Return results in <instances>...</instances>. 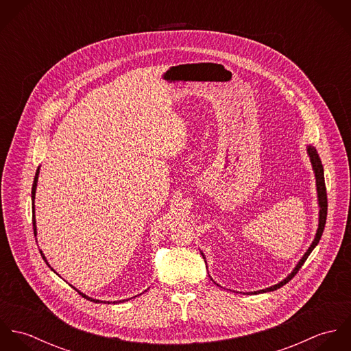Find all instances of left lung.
<instances>
[{
    "label": "left lung",
    "mask_w": 351,
    "mask_h": 351,
    "mask_svg": "<svg viewBox=\"0 0 351 351\" xmlns=\"http://www.w3.org/2000/svg\"><path fill=\"white\" fill-rule=\"evenodd\" d=\"M308 154H309V158H311V162H312V167L315 170V176H316V186H317V196H319V205H320V213H319V228H317V232H316V237H315V241L312 242L311 247L308 249V251L304 254V256L301 258L299 265L295 267V270L284 280L281 281L280 284L274 285V287H270V288H266V289H262V291H258V292H254L255 295L256 293H265V292H271V291H276L278 288H281L282 285H285L287 282H289L296 274L298 271L300 270L301 266L304 265V262L306 261V258L309 256V254L312 252V250L317 246L322 235H323V231H324V226H326V220H327V191H326V182H324V173H323V165H322V160L317 155L316 150L313 147H308Z\"/></svg>",
    "instance_id": "left-lung-1"
}]
</instances>
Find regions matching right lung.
<instances>
[{"mask_svg":"<svg viewBox=\"0 0 351 351\" xmlns=\"http://www.w3.org/2000/svg\"><path fill=\"white\" fill-rule=\"evenodd\" d=\"M38 177H39V169L36 170V174H35V180H34V185H32V205H34V201H35V192H36V185H38ZM32 208H35V205L32 206ZM32 224H34V234H35V237H36V224H35V210H32ZM42 252V251H40ZM42 256H43V259L46 261V258H45V255L42 254ZM47 262V261H46ZM49 265V263H47ZM78 292V291H77ZM84 299H86V300L95 301V302H102L100 300H95V299H90V298H88V296H85L84 293H81V292H78ZM121 301H116V302H121ZM114 302V301H113ZM109 304V302H108Z\"/></svg>","mask_w":351,"mask_h":351,"instance_id":"obj_1","label":"right lung"}]
</instances>
